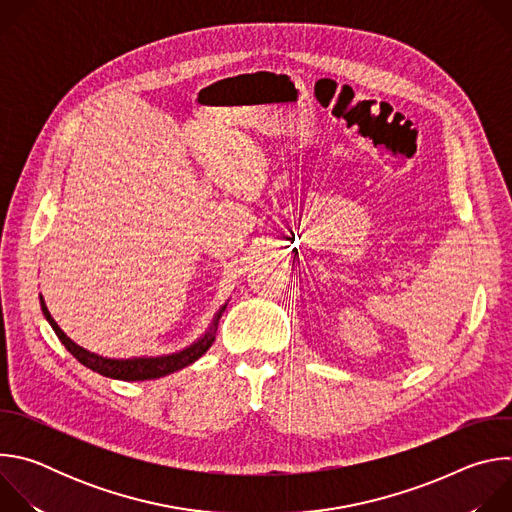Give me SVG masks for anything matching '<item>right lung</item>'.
I'll return each instance as SVG.
<instances>
[{"label": "right lung", "instance_id": "add662e5", "mask_svg": "<svg viewBox=\"0 0 512 512\" xmlns=\"http://www.w3.org/2000/svg\"><path fill=\"white\" fill-rule=\"evenodd\" d=\"M227 306H223L221 310L216 312L212 324H210V330L192 346H188L186 350L182 352H176V354H170V356H158V358H131V360H113V358H103V356H97L85 348H81L79 344L72 342L60 328L58 324L52 320V316L48 314L44 302H42V312L46 316V320L50 322L52 330L56 332V336L60 338V342L64 344V348L75 356L81 364H85L87 369L103 375V377H109V379H119V381H148V379H160V377H166L174 371H180L184 367H188V364H192L194 360H198L214 342L216 338V330H218V320H221L223 312H225Z\"/></svg>", "mask_w": 512, "mask_h": 512}]
</instances>
